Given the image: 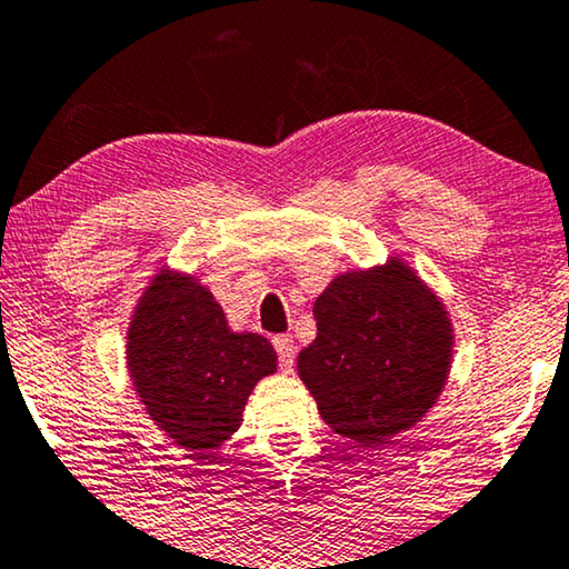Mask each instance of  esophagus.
Wrapping results in <instances>:
<instances>
[{"mask_svg": "<svg viewBox=\"0 0 569 569\" xmlns=\"http://www.w3.org/2000/svg\"><path fill=\"white\" fill-rule=\"evenodd\" d=\"M273 346H276L278 361H281V371H283V373H291V371H293V363H296V346H293V338H291V335H276Z\"/></svg>", "mask_w": 569, "mask_h": 569, "instance_id": "1", "label": "esophagus"}]
</instances>
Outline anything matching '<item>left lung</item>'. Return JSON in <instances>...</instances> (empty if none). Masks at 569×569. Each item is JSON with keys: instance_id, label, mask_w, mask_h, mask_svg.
<instances>
[{"instance_id": "8db88e82", "label": "left lung", "mask_w": 569, "mask_h": 569, "mask_svg": "<svg viewBox=\"0 0 569 569\" xmlns=\"http://www.w3.org/2000/svg\"><path fill=\"white\" fill-rule=\"evenodd\" d=\"M315 319L296 368L335 433L379 448L436 405L451 371V319L402 260L335 278Z\"/></svg>"}]
</instances>
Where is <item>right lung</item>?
<instances>
[{
	"instance_id": "add662e5",
	"label": "right lung",
	"mask_w": 569,
	"mask_h": 569,
	"mask_svg": "<svg viewBox=\"0 0 569 569\" xmlns=\"http://www.w3.org/2000/svg\"><path fill=\"white\" fill-rule=\"evenodd\" d=\"M126 361L147 415L167 438L208 451L237 433L247 397L278 356L262 335L231 332L213 293L162 268L136 303Z\"/></svg>"
}]
</instances>
